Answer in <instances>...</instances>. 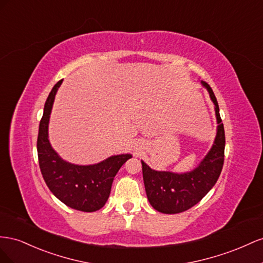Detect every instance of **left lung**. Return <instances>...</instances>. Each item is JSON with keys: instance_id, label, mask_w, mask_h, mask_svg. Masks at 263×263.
Instances as JSON below:
<instances>
[{"instance_id": "8db88e82", "label": "left lung", "mask_w": 263, "mask_h": 263, "mask_svg": "<svg viewBox=\"0 0 263 263\" xmlns=\"http://www.w3.org/2000/svg\"><path fill=\"white\" fill-rule=\"evenodd\" d=\"M215 104L217 133L212 148L196 168L186 173L155 171L142 163V173L146 196L154 209L163 214H178L192 208L211 191L218 179L224 156V130L219 115V106L213 89L201 81Z\"/></svg>"}]
</instances>
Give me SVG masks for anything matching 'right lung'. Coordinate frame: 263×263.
Returning a JSON list of instances; mask_svg holds the SVG:
<instances>
[{
  "label": "right lung",
  "mask_w": 263,
  "mask_h": 263,
  "mask_svg": "<svg viewBox=\"0 0 263 263\" xmlns=\"http://www.w3.org/2000/svg\"><path fill=\"white\" fill-rule=\"evenodd\" d=\"M63 80H59L54 86L45 102L37 138L40 167L45 183L59 200L72 209L92 213L106 204L115 176L132 154L112 155L91 165L72 164L57 154L48 139V123L55 96Z\"/></svg>",
  "instance_id": "add662e5"
}]
</instances>
